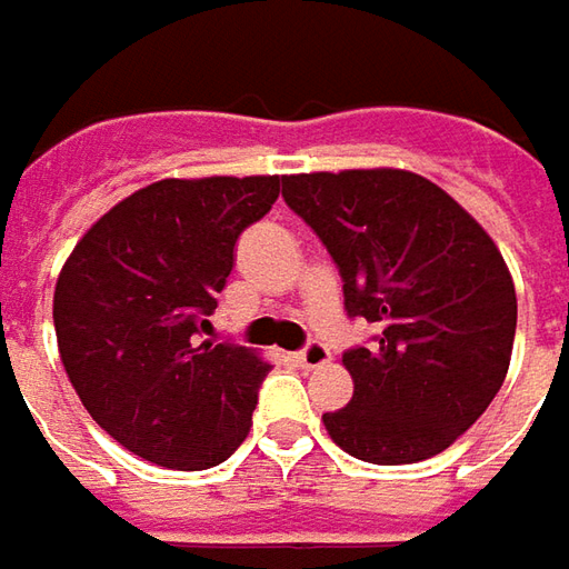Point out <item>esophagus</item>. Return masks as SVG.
Here are the masks:
<instances>
[{"label":"esophagus","instance_id":"obj_1","mask_svg":"<svg viewBox=\"0 0 569 569\" xmlns=\"http://www.w3.org/2000/svg\"><path fill=\"white\" fill-rule=\"evenodd\" d=\"M299 362L305 365V368H323V365L330 362V349L323 343H308L299 352Z\"/></svg>","mask_w":569,"mask_h":569}]
</instances>
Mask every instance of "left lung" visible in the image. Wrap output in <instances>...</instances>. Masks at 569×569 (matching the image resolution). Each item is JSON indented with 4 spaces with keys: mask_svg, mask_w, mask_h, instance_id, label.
I'll return each instance as SVG.
<instances>
[{
    "mask_svg": "<svg viewBox=\"0 0 569 569\" xmlns=\"http://www.w3.org/2000/svg\"><path fill=\"white\" fill-rule=\"evenodd\" d=\"M283 198L340 267L346 311L378 323L349 349L346 409L323 428L378 466L447 450L510 368L517 289L485 226L443 188L393 167L283 176Z\"/></svg>",
    "mask_w": 569,
    "mask_h": 569,
    "instance_id": "left-lung-1",
    "label": "left lung"
}]
</instances>
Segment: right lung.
Instances as JSON below:
<instances>
[{"mask_svg":"<svg viewBox=\"0 0 569 569\" xmlns=\"http://www.w3.org/2000/svg\"><path fill=\"white\" fill-rule=\"evenodd\" d=\"M280 176L160 179L107 210L71 248L52 292L74 393L109 438L167 469H210L246 441L270 362L201 340L239 232Z\"/></svg>","mask_w":569,"mask_h":569,"instance_id":"1","label":"right lung"}]
</instances>
